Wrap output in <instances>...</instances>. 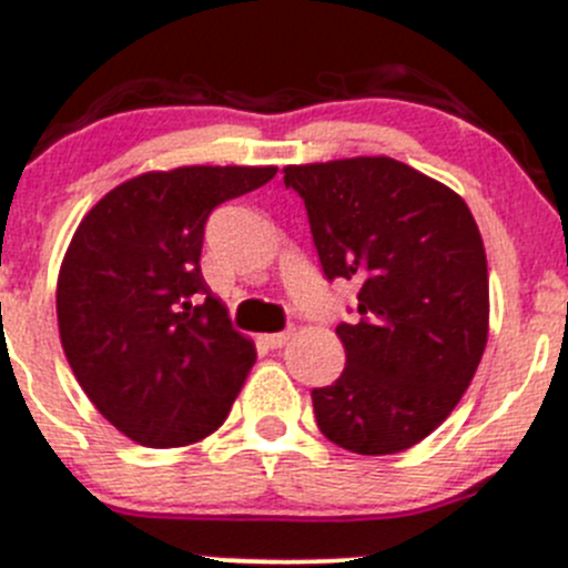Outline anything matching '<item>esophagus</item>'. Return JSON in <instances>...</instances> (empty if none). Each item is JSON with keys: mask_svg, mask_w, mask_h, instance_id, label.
<instances>
[{"mask_svg": "<svg viewBox=\"0 0 568 568\" xmlns=\"http://www.w3.org/2000/svg\"><path fill=\"white\" fill-rule=\"evenodd\" d=\"M286 339H290V331H278V334H265V336H262V342H265V345L271 347V351H276V347L286 345Z\"/></svg>", "mask_w": 568, "mask_h": 568, "instance_id": "obj_1", "label": "esophagus"}]
</instances>
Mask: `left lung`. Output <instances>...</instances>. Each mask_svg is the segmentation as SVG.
I'll list each match as a JSON object with an SVG mask.
<instances>
[{
    "instance_id": "1",
    "label": "left lung",
    "mask_w": 568,
    "mask_h": 568,
    "mask_svg": "<svg viewBox=\"0 0 568 568\" xmlns=\"http://www.w3.org/2000/svg\"><path fill=\"white\" fill-rule=\"evenodd\" d=\"M328 282L358 284L336 325L345 369L312 389L325 439L358 456L408 450L456 408L488 334V271L462 195L392 156L284 168Z\"/></svg>"
}]
</instances>
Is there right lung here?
<instances>
[{"label": "right lung", "instance_id": "right-lung-1", "mask_svg": "<svg viewBox=\"0 0 568 568\" xmlns=\"http://www.w3.org/2000/svg\"><path fill=\"white\" fill-rule=\"evenodd\" d=\"M273 176L237 165L143 173L77 229L58 282L60 339L101 417L138 445H193L232 412L256 351L201 276V245L215 206Z\"/></svg>", "mask_w": 568, "mask_h": 568}]
</instances>
